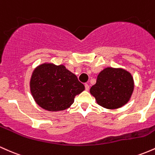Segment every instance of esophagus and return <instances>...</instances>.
<instances>
[{"label":"esophagus","mask_w":155,"mask_h":155,"mask_svg":"<svg viewBox=\"0 0 155 155\" xmlns=\"http://www.w3.org/2000/svg\"><path fill=\"white\" fill-rule=\"evenodd\" d=\"M84 86H85V90H89V89H90V86H89L88 84H85Z\"/></svg>","instance_id":"obj_1"}]
</instances>
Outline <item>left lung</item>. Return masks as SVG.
I'll return each instance as SVG.
<instances>
[{"label":"left lung","mask_w":155,"mask_h":155,"mask_svg":"<svg viewBox=\"0 0 155 155\" xmlns=\"http://www.w3.org/2000/svg\"><path fill=\"white\" fill-rule=\"evenodd\" d=\"M133 88V79L129 72L122 68H106L98 74L90 93L100 106L115 109L128 102Z\"/></svg>","instance_id":"obj_1"}]
</instances>
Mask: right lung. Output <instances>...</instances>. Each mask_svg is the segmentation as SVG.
Here are the masks:
<instances>
[{
    "instance_id": "1",
    "label": "right lung",
    "mask_w": 155,
    "mask_h": 155,
    "mask_svg": "<svg viewBox=\"0 0 155 155\" xmlns=\"http://www.w3.org/2000/svg\"><path fill=\"white\" fill-rule=\"evenodd\" d=\"M83 90V84L62 65L42 64L35 69L31 79V91L35 101L50 111L66 109Z\"/></svg>"
}]
</instances>
